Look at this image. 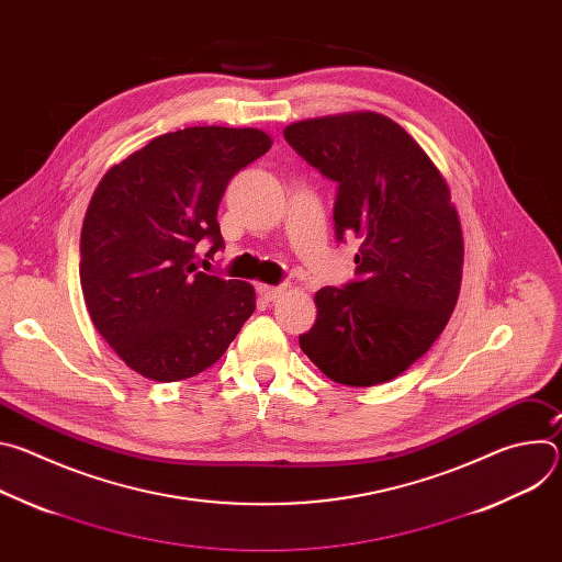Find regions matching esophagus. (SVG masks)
<instances>
[{"mask_svg": "<svg viewBox=\"0 0 562 562\" xmlns=\"http://www.w3.org/2000/svg\"><path fill=\"white\" fill-rule=\"evenodd\" d=\"M258 291H260V295L265 297V300H278L284 291H286V286H271V284H260L258 286Z\"/></svg>", "mask_w": 562, "mask_h": 562, "instance_id": "34e87169", "label": "esophagus"}]
</instances>
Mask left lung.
Returning <instances> with one entry per match:
<instances>
[{
    "label": "left lung",
    "mask_w": 562,
    "mask_h": 562,
    "mask_svg": "<svg viewBox=\"0 0 562 562\" xmlns=\"http://www.w3.org/2000/svg\"><path fill=\"white\" fill-rule=\"evenodd\" d=\"M284 137L338 182V239H360V280L315 293L300 349L338 384L389 382L429 351L458 302L464 243L449 184L403 126L373 111L293 122Z\"/></svg>",
    "instance_id": "1"
}]
</instances>
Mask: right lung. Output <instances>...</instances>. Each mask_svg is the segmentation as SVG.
Listing matches in <instances>:
<instances>
[{"label":"right lung","instance_id":"1","mask_svg":"<svg viewBox=\"0 0 562 562\" xmlns=\"http://www.w3.org/2000/svg\"><path fill=\"white\" fill-rule=\"evenodd\" d=\"M273 144L262 128L191 126L153 137L100 180L79 237V282L100 336L128 369L178 382L215 364L256 311L249 282L198 271L222 247L228 180Z\"/></svg>","mask_w":562,"mask_h":562}]
</instances>
